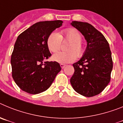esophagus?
Listing matches in <instances>:
<instances>
[{
    "label": "esophagus",
    "mask_w": 123,
    "mask_h": 123,
    "mask_svg": "<svg viewBox=\"0 0 123 123\" xmlns=\"http://www.w3.org/2000/svg\"><path fill=\"white\" fill-rule=\"evenodd\" d=\"M66 66H67V65H64V64H60V67H61V68H62V69H63V68H65Z\"/></svg>",
    "instance_id": "34e87169"
}]
</instances>
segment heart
Wrapping results in <instances>:
<instances>
[{"label": "heart", "mask_w": 123, "mask_h": 123, "mask_svg": "<svg viewBox=\"0 0 123 123\" xmlns=\"http://www.w3.org/2000/svg\"><path fill=\"white\" fill-rule=\"evenodd\" d=\"M63 40H67L71 44L67 48L68 52H58L53 55V60L60 64L71 63L76 60L77 56L81 57L84 52V49L81 44L82 36L76 29L69 28L59 34L56 32L51 33L47 39V46L51 52L56 53L60 49Z\"/></svg>", "instance_id": "obj_1"}]
</instances>
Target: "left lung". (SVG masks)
<instances>
[{
  "instance_id": "8db88e82",
  "label": "left lung",
  "mask_w": 123,
  "mask_h": 123,
  "mask_svg": "<svg viewBox=\"0 0 123 123\" xmlns=\"http://www.w3.org/2000/svg\"><path fill=\"white\" fill-rule=\"evenodd\" d=\"M71 25L84 36L85 52L73 64L74 73L70 79L73 88L83 96H95L104 91L110 81L113 61L109 44L104 36L88 23L74 21Z\"/></svg>"
}]
</instances>
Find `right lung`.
<instances>
[{
  "label": "right lung",
  "instance_id": "add662e5",
  "mask_svg": "<svg viewBox=\"0 0 123 123\" xmlns=\"http://www.w3.org/2000/svg\"><path fill=\"white\" fill-rule=\"evenodd\" d=\"M61 20L40 21L20 34L11 56L12 77L22 91L37 94L47 90L61 71L56 62H47L51 54L47 39L62 26Z\"/></svg>",
  "mask_w": 123,
  "mask_h": 123
}]
</instances>
